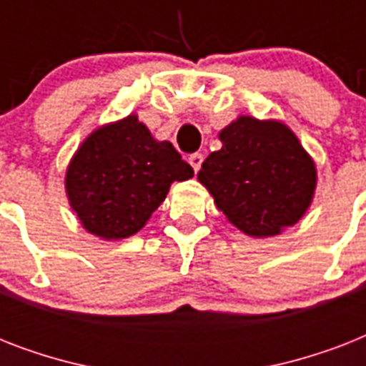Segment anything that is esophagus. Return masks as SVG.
Listing matches in <instances>:
<instances>
[{"label":"esophagus","instance_id":"1","mask_svg":"<svg viewBox=\"0 0 366 366\" xmlns=\"http://www.w3.org/2000/svg\"><path fill=\"white\" fill-rule=\"evenodd\" d=\"M188 161H189V165L194 167V171L197 172L201 169V163H203V155H201L199 152H195V154L189 155Z\"/></svg>","mask_w":366,"mask_h":366}]
</instances>
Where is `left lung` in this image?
<instances>
[{"label": "left lung", "mask_w": 366, "mask_h": 366, "mask_svg": "<svg viewBox=\"0 0 366 366\" xmlns=\"http://www.w3.org/2000/svg\"><path fill=\"white\" fill-rule=\"evenodd\" d=\"M197 174L234 226L252 237L277 235L302 218L315 189V165L295 132L277 122L239 117L220 132Z\"/></svg>", "instance_id": "left-lung-1"}]
</instances>
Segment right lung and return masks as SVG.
<instances>
[{
	"label": "right lung",
	"instance_id": "add662e5",
	"mask_svg": "<svg viewBox=\"0 0 366 366\" xmlns=\"http://www.w3.org/2000/svg\"><path fill=\"white\" fill-rule=\"evenodd\" d=\"M194 169L171 142H157L134 116L94 131L66 172L71 209L85 229L104 239L137 234L174 180Z\"/></svg>",
	"mask_w": 366,
	"mask_h": 366
}]
</instances>
